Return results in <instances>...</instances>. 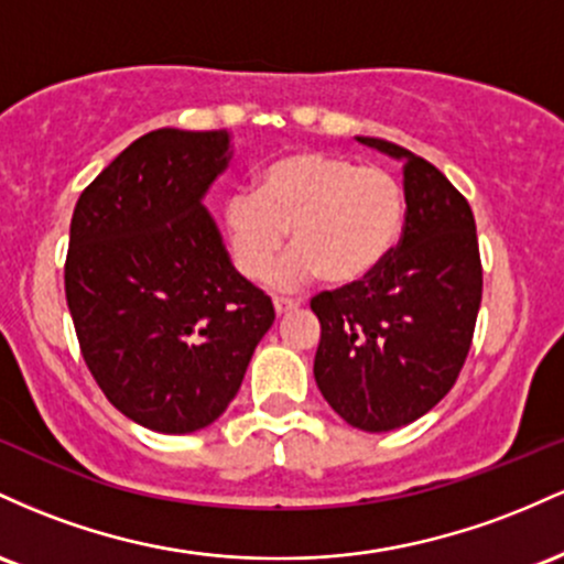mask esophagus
I'll return each mask as SVG.
<instances>
[{"instance_id": "34e87169", "label": "esophagus", "mask_w": 564, "mask_h": 564, "mask_svg": "<svg viewBox=\"0 0 564 564\" xmlns=\"http://www.w3.org/2000/svg\"><path fill=\"white\" fill-rule=\"evenodd\" d=\"M295 308H299V303H295L293 299H274L276 316H282V314H288V312H295Z\"/></svg>"}]
</instances>
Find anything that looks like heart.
<instances>
[{
  "instance_id": "1",
  "label": "heart",
  "mask_w": 564,
  "mask_h": 564,
  "mask_svg": "<svg viewBox=\"0 0 564 564\" xmlns=\"http://www.w3.org/2000/svg\"><path fill=\"white\" fill-rule=\"evenodd\" d=\"M402 218L404 194L389 170L327 151L265 164L256 192H234L220 210L234 265L256 282L269 276L290 229L295 250L271 274L280 288L319 274L333 284L367 280L400 239Z\"/></svg>"
}]
</instances>
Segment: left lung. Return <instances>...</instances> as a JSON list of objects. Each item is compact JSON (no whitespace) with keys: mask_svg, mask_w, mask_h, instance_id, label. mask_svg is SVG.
Instances as JSON below:
<instances>
[{"mask_svg":"<svg viewBox=\"0 0 564 564\" xmlns=\"http://www.w3.org/2000/svg\"><path fill=\"white\" fill-rule=\"evenodd\" d=\"M357 141L404 162L408 210L400 245L367 280L312 299L322 325L314 378L354 429L391 432L453 389L471 349L482 263L469 202L432 162L381 138Z\"/></svg>","mask_w":564,"mask_h":564,"instance_id":"obj_1","label":"left lung"}]
</instances>
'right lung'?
<instances>
[{
	"label": "right lung",
	"mask_w": 564,
	"mask_h": 564,
	"mask_svg": "<svg viewBox=\"0 0 564 564\" xmlns=\"http://www.w3.org/2000/svg\"><path fill=\"white\" fill-rule=\"evenodd\" d=\"M229 160L226 130H151L74 207L66 301L82 357L106 400L151 432L210 426L274 325L202 205Z\"/></svg>",
	"instance_id": "right-lung-1"
}]
</instances>
